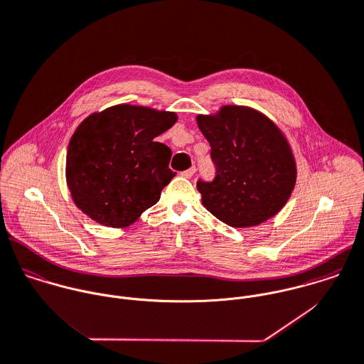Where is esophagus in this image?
I'll return each mask as SVG.
<instances>
[{
  "instance_id": "esophagus-1",
  "label": "esophagus",
  "mask_w": 364,
  "mask_h": 364,
  "mask_svg": "<svg viewBox=\"0 0 364 364\" xmlns=\"http://www.w3.org/2000/svg\"><path fill=\"white\" fill-rule=\"evenodd\" d=\"M195 172H196V168L195 166H191L189 169H186V171H183V172H181V176H183V178H192L193 175H195Z\"/></svg>"
}]
</instances>
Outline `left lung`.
Returning <instances> with one entry per match:
<instances>
[{
	"instance_id": "1",
	"label": "left lung",
	"mask_w": 364,
	"mask_h": 364,
	"mask_svg": "<svg viewBox=\"0 0 364 364\" xmlns=\"http://www.w3.org/2000/svg\"><path fill=\"white\" fill-rule=\"evenodd\" d=\"M198 127L212 146L213 182H198L202 205L220 222L245 229L274 218L296 182V162L279 127L247 106H223L199 114Z\"/></svg>"
}]
</instances>
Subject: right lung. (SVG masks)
I'll return each mask as SVG.
<instances>
[{
  "label": "right lung",
  "instance_id": "add662e5",
  "mask_svg": "<svg viewBox=\"0 0 364 364\" xmlns=\"http://www.w3.org/2000/svg\"><path fill=\"white\" fill-rule=\"evenodd\" d=\"M173 112L117 105L86 117L70 138L66 182L75 205L92 220L124 229L154 206L175 176L172 151L155 136Z\"/></svg>",
  "mask_w": 364,
  "mask_h": 364
}]
</instances>
